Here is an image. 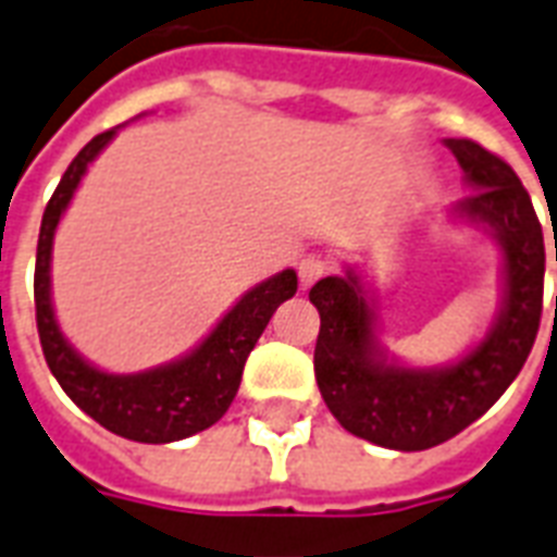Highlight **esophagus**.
I'll list each match as a JSON object with an SVG mask.
<instances>
[{
  "label": "esophagus",
  "instance_id": "esophagus-1",
  "mask_svg": "<svg viewBox=\"0 0 557 557\" xmlns=\"http://www.w3.org/2000/svg\"><path fill=\"white\" fill-rule=\"evenodd\" d=\"M325 270H329V258H325V255H305L302 261H299V282H302V287H311L317 278H323Z\"/></svg>",
  "mask_w": 557,
  "mask_h": 557
}]
</instances>
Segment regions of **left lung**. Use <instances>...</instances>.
<instances>
[{
	"mask_svg": "<svg viewBox=\"0 0 557 557\" xmlns=\"http://www.w3.org/2000/svg\"><path fill=\"white\" fill-rule=\"evenodd\" d=\"M443 144L472 190L449 214L502 249V302L482 341L453 363L405 367L379 341L375 299L358 267L308 294L320 311L313 373L329 411L355 437L399 453L432 449L479 420L520 375L541 329L546 252L532 199L499 154L472 140Z\"/></svg>",
	"mask_w": 557,
	"mask_h": 557,
	"instance_id": "left-lung-1",
	"label": "left lung"
}]
</instances>
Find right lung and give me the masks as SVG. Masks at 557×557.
Returning <instances> with one entry per match:
<instances>
[{
  "mask_svg": "<svg viewBox=\"0 0 557 557\" xmlns=\"http://www.w3.org/2000/svg\"><path fill=\"white\" fill-rule=\"evenodd\" d=\"M120 128V125H116ZM116 128L96 135L75 154L49 199L37 237L35 263V308L37 334L46 363L87 417H94L108 432L137 443H173L211 429L237 396L246 358L263 334L270 317L296 294V273L282 270L273 278L246 290L232 311L211 329L196 349L170 363L144 373H104L75 352L64 337L52 308V240L61 216L73 202L78 184L96 154L111 144Z\"/></svg>",
  "mask_w": 557,
  "mask_h": 557,
  "instance_id": "right-lung-1",
  "label": "right lung"
}]
</instances>
